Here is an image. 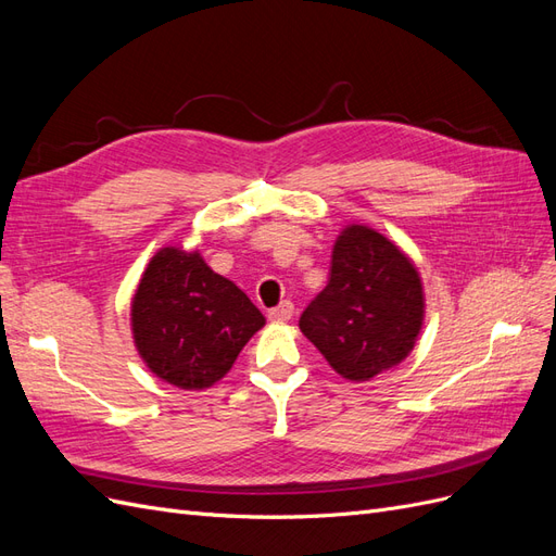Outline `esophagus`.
Instances as JSON below:
<instances>
[{"mask_svg":"<svg viewBox=\"0 0 556 556\" xmlns=\"http://www.w3.org/2000/svg\"><path fill=\"white\" fill-rule=\"evenodd\" d=\"M292 315H294V304H292V301H282L280 306L268 311V317H271L274 323H288V319H292Z\"/></svg>","mask_w":556,"mask_h":556,"instance_id":"34e87169","label":"esophagus"}]
</instances>
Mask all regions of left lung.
Instances as JSON below:
<instances>
[{
    "instance_id": "left-lung-1",
    "label": "left lung",
    "mask_w": 556,
    "mask_h": 556,
    "mask_svg": "<svg viewBox=\"0 0 556 556\" xmlns=\"http://www.w3.org/2000/svg\"><path fill=\"white\" fill-rule=\"evenodd\" d=\"M425 282L394 241L362 223L331 248L327 288L299 329L348 382H368L406 359L425 325Z\"/></svg>"
}]
</instances>
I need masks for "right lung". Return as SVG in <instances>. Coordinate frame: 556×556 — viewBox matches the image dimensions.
Here are the masks:
<instances>
[{
    "label": "right lung",
    "instance_id": "add662e5",
    "mask_svg": "<svg viewBox=\"0 0 556 556\" xmlns=\"http://www.w3.org/2000/svg\"><path fill=\"white\" fill-rule=\"evenodd\" d=\"M264 325L241 288L180 243L150 257L129 306L134 348L148 371L188 392L223 380Z\"/></svg>",
    "mask_w": 556,
    "mask_h": 556
}]
</instances>
